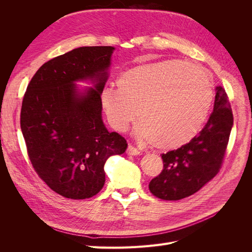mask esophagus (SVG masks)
I'll return each mask as SVG.
<instances>
[{
	"instance_id": "esophagus-1",
	"label": "esophagus",
	"mask_w": 252,
	"mask_h": 252,
	"mask_svg": "<svg viewBox=\"0 0 252 252\" xmlns=\"http://www.w3.org/2000/svg\"><path fill=\"white\" fill-rule=\"evenodd\" d=\"M126 154L128 156H139L141 154V151L138 148H135L134 146H132V145H128Z\"/></svg>"
}]
</instances>
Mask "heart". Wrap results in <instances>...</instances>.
<instances>
[{"mask_svg": "<svg viewBox=\"0 0 252 252\" xmlns=\"http://www.w3.org/2000/svg\"><path fill=\"white\" fill-rule=\"evenodd\" d=\"M100 101L117 131H124L138 112L136 138L158 149H172L199 132L211 107L213 86L204 67L163 60L124 71L118 88L101 90Z\"/></svg>", "mask_w": 252, "mask_h": 252, "instance_id": "heart-1", "label": "heart"}]
</instances>
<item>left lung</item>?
Masks as SVG:
<instances>
[{"instance_id": "left-lung-1", "label": "left lung", "mask_w": 252, "mask_h": 252, "mask_svg": "<svg viewBox=\"0 0 252 252\" xmlns=\"http://www.w3.org/2000/svg\"><path fill=\"white\" fill-rule=\"evenodd\" d=\"M232 125L228 95L219 86L213 111L200 133L177 150L162 155L163 170L150 181V192L161 200L178 201L200 190L220 171Z\"/></svg>"}]
</instances>
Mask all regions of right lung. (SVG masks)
<instances>
[{
    "instance_id": "right-lung-1",
    "label": "right lung",
    "mask_w": 252,
    "mask_h": 252,
    "mask_svg": "<svg viewBox=\"0 0 252 252\" xmlns=\"http://www.w3.org/2000/svg\"><path fill=\"white\" fill-rule=\"evenodd\" d=\"M113 50L80 47L51 59L23 97L21 129L30 162L53 191L68 199L95 195L105 183V162L127 148L123 136L109 132L102 120L100 93ZM87 78L95 87L80 93L74 82Z\"/></svg>"
}]
</instances>
